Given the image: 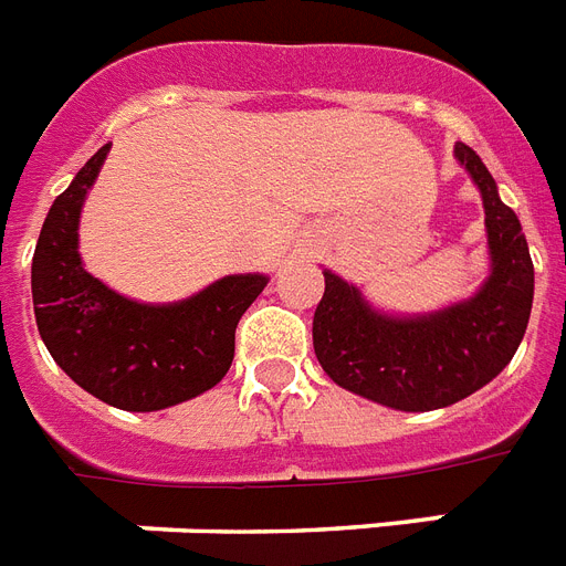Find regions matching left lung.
<instances>
[{"instance_id": "left-lung-1", "label": "left lung", "mask_w": 566, "mask_h": 566, "mask_svg": "<svg viewBox=\"0 0 566 566\" xmlns=\"http://www.w3.org/2000/svg\"><path fill=\"white\" fill-rule=\"evenodd\" d=\"M455 157L485 205L491 277L479 295L436 315L391 318L324 271V297L312 318V345L327 377L400 411L444 409L491 382L517 354L532 312L535 269L517 216L500 201L473 148L459 143Z\"/></svg>"}]
</instances>
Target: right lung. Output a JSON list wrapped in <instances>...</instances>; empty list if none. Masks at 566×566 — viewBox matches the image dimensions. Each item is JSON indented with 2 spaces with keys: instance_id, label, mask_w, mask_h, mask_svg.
Returning a JSON list of instances; mask_svg holds the SVG:
<instances>
[{
  "instance_id": "1",
  "label": "right lung",
  "mask_w": 566,
  "mask_h": 566,
  "mask_svg": "<svg viewBox=\"0 0 566 566\" xmlns=\"http://www.w3.org/2000/svg\"><path fill=\"white\" fill-rule=\"evenodd\" d=\"M111 146L54 198L31 262L34 318L52 359L84 391L125 411H157L212 388L233 361L237 324L269 280L233 274L180 304L116 295L84 271L81 205Z\"/></svg>"
}]
</instances>
